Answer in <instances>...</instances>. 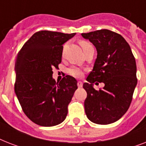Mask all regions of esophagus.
Returning <instances> with one entry per match:
<instances>
[{"label": "esophagus", "instance_id": "1", "mask_svg": "<svg viewBox=\"0 0 146 146\" xmlns=\"http://www.w3.org/2000/svg\"><path fill=\"white\" fill-rule=\"evenodd\" d=\"M77 86L79 88H81V87L82 86V82H81V81H79V82H77Z\"/></svg>", "mask_w": 146, "mask_h": 146}]
</instances>
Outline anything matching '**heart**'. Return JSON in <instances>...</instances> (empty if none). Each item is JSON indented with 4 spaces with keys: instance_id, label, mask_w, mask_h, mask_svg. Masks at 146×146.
Segmentation results:
<instances>
[{
    "instance_id": "heart-1",
    "label": "heart",
    "mask_w": 146,
    "mask_h": 146,
    "mask_svg": "<svg viewBox=\"0 0 146 146\" xmlns=\"http://www.w3.org/2000/svg\"><path fill=\"white\" fill-rule=\"evenodd\" d=\"M80 45L82 47L83 51L86 50L88 48H89L90 46H92L91 44L88 42L87 41H81L80 42ZM68 73L72 76H74L76 78H80L82 77L83 76V73H84V70H82L81 68H79V67H76V66H71L68 69Z\"/></svg>"
}]
</instances>
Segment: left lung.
Returning <instances> with one entry per match:
<instances>
[{
	"mask_svg": "<svg viewBox=\"0 0 146 146\" xmlns=\"http://www.w3.org/2000/svg\"><path fill=\"white\" fill-rule=\"evenodd\" d=\"M97 49L93 69L83 88L87 92L84 106L87 117L97 124H110L118 120L129 108L137 84L136 64L131 48L118 33L101 29L82 33ZM103 82L96 90L93 83Z\"/></svg>",
	"mask_w": 146,
	"mask_h": 146,
	"instance_id": "8db88e82",
	"label": "left lung"
}]
</instances>
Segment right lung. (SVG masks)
I'll return each instance as SVG.
<instances>
[{"instance_id":"add662e5","label":"right lung","mask_w":146,"mask_h":146,"mask_svg":"<svg viewBox=\"0 0 146 146\" xmlns=\"http://www.w3.org/2000/svg\"><path fill=\"white\" fill-rule=\"evenodd\" d=\"M75 35L39 31L18 53L15 64V93L25 114L39 126H56L67 115L68 104L77 89V82L67 75L56 82L52 78V70L61 63L63 44Z\"/></svg>"}]
</instances>
